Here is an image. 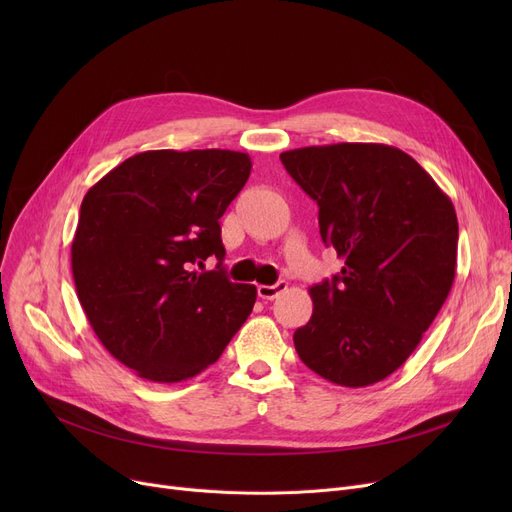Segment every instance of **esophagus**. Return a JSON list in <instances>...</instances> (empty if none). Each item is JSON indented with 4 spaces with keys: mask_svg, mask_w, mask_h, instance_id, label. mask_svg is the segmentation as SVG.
<instances>
[{
    "mask_svg": "<svg viewBox=\"0 0 512 512\" xmlns=\"http://www.w3.org/2000/svg\"><path fill=\"white\" fill-rule=\"evenodd\" d=\"M286 288H288V282H284V280H280V282H276V284H272V286L259 284V286H257V294H259L261 299H265V301H272V299L278 297V294H282Z\"/></svg>",
    "mask_w": 512,
    "mask_h": 512,
    "instance_id": "obj_1",
    "label": "esophagus"
}]
</instances>
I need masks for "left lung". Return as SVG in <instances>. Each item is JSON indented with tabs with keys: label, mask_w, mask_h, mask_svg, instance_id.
I'll use <instances>...</instances> for the list:
<instances>
[{
	"label": "left lung",
	"mask_w": 512,
	"mask_h": 512,
	"mask_svg": "<svg viewBox=\"0 0 512 512\" xmlns=\"http://www.w3.org/2000/svg\"><path fill=\"white\" fill-rule=\"evenodd\" d=\"M280 159L317 201L321 240L344 261L338 276L309 288L313 315L294 332V348L332 384L382 382L411 357L452 288L454 205L390 145L301 147Z\"/></svg>",
	"instance_id": "obj_1"
}]
</instances>
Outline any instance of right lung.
Listing matches in <instances>:
<instances>
[{
	"label": "right lung",
	"mask_w": 512,
	"mask_h": 512,
	"mask_svg": "<svg viewBox=\"0 0 512 512\" xmlns=\"http://www.w3.org/2000/svg\"><path fill=\"white\" fill-rule=\"evenodd\" d=\"M251 166L228 149L143 151L87 191L72 238L76 294L107 353L139 378H195L251 315L257 288L220 267V218ZM211 254L219 270L199 273Z\"/></svg>",
	"instance_id": "add662e5"
}]
</instances>
